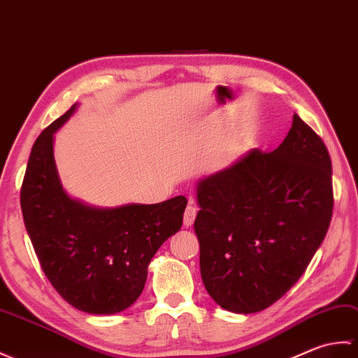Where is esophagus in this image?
<instances>
[{"mask_svg":"<svg viewBox=\"0 0 358 358\" xmlns=\"http://www.w3.org/2000/svg\"><path fill=\"white\" fill-rule=\"evenodd\" d=\"M196 214H197V206L193 202H189L188 206L185 208V213H184V225L187 228L192 227L194 224Z\"/></svg>","mask_w":358,"mask_h":358,"instance_id":"1","label":"esophagus"}]
</instances>
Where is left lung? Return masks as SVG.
<instances>
[{"instance_id":"obj_1","label":"left lung","mask_w":358,"mask_h":358,"mask_svg":"<svg viewBox=\"0 0 358 358\" xmlns=\"http://www.w3.org/2000/svg\"><path fill=\"white\" fill-rule=\"evenodd\" d=\"M197 202L206 291L227 311L259 313L291 289L327 236L334 206L328 148L294 115L274 152L252 148L197 182Z\"/></svg>"}]
</instances>
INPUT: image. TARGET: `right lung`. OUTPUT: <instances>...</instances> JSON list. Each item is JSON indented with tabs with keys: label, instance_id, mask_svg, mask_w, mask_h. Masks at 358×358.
Instances as JSON below:
<instances>
[{
	"label": "right lung",
	"instance_id": "obj_1",
	"mask_svg": "<svg viewBox=\"0 0 358 358\" xmlns=\"http://www.w3.org/2000/svg\"><path fill=\"white\" fill-rule=\"evenodd\" d=\"M76 104L39 134L21 187L24 225L53 288L89 314L131 306L147 280L150 260L182 227L187 199L96 208L70 197L53 157V134Z\"/></svg>",
	"mask_w": 358,
	"mask_h": 358
}]
</instances>
